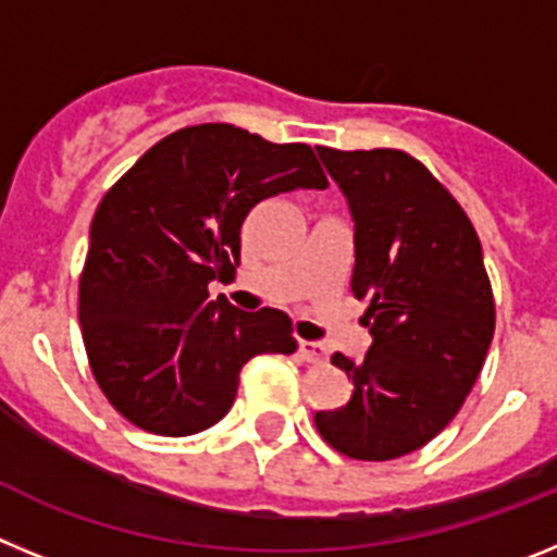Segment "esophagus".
<instances>
[{
  "instance_id": "esophagus-1",
  "label": "esophagus",
  "mask_w": 557,
  "mask_h": 557,
  "mask_svg": "<svg viewBox=\"0 0 557 557\" xmlns=\"http://www.w3.org/2000/svg\"><path fill=\"white\" fill-rule=\"evenodd\" d=\"M295 351H298L301 359H307V362H323V359H326V348H323L321 343H309V339H298V343H295Z\"/></svg>"
}]
</instances>
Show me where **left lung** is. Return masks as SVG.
I'll use <instances>...</instances> for the list:
<instances>
[{
    "mask_svg": "<svg viewBox=\"0 0 557 557\" xmlns=\"http://www.w3.org/2000/svg\"><path fill=\"white\" fill-rule=\"evenodd\" d=\"M354 214L351 293L368 301L362 362L346 407L314 412L332 449L396 460L449 424L482 371L496 326L494 289L469 214L410 152L318 147Z\"/></svg>",
    "mask_w": 557,
    "mask_h": 557,
    "instance_id": "1",
    "label": "left lung"
}]
</instances>
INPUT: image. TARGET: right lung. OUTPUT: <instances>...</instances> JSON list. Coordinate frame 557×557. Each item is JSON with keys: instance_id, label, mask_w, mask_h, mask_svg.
I'll return each mask as SVG.
<instances>
[{"instance_id": "obj_1", "label": "right lung", "mask_w": 557, "mask_h": 557, "mask_svg": "<svg viewBox=\"0 0 557 557\" xmlns=\"http://www.w3.org/2000/svg\"><path fill=\"white\" fill-rule=\"evenodd\" d=\"M298 186H329L312 147L206 122L156 141L102 195L77 318L97 385L133 426L195 435L231 410L250 357L295 351L287 314L209 301V282L239 268L250 209Z\"/></svg>"}]
</instances>
